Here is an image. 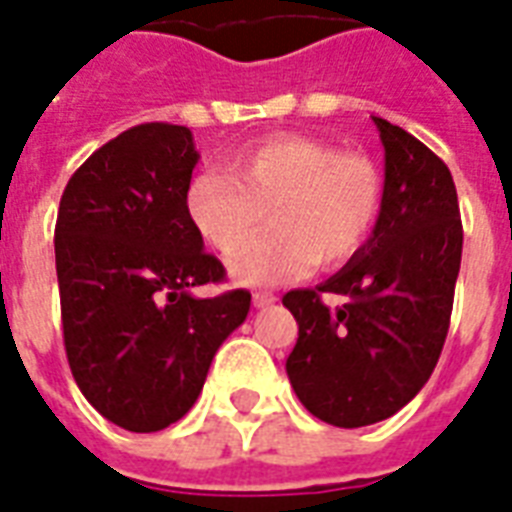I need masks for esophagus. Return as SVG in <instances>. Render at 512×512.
<instances>
[{"label": "esophagus", "instance_id": "obj_1", "mask_svg": "<svg viewBox=\"0 0 512 512\" xmlns=\"http://www.w3.org/2000/svg\"><path fill=\"white\" fill-rule=\"evenodd\" d=\"M277 301L275 293H253V307L256 310H264V307H272Z\"/></svg>", "mask_w": 512, "mask_h": 512}]
</instances>
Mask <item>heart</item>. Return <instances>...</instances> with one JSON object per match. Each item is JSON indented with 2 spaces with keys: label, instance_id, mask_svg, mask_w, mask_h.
Masks as SVG:
<instances>
[{
  "label": "heart",
  "instance_id": "1",
  "mask_svg": "<svg viewBox=\"0 0 512 512\" xmlns=\"http://www.w3.org/2000/svg\"><path fill=\"white\" fill-rule=\"evenodd\" d=\"M382 178L363 154L307 136H277L202 170L186 189V213L205 243L232 253L268 213L270 229L229 259L240 285H277L350 261L379 216Z\"/></svg>",
  "mask_w": 512,
  "mask_h": 512
}]
</instances>
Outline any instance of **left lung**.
Here are the masks:
<instances>
[{
	"label": "left lung",
	"mask_w": 512,
	"mask_h": 512,
	"mask_svg": "<svg viewBox=\"0 0 512 512\" xmlns=\"http://www.w3.org/2000/svg\"><path fill=\"white\" fill-rule=\"evenodd\" d=\"M384 146L379 216L360 251L318 288L283 304L299 323L285 360L296 398L334 427H366L406 406L433 374L449 334L462 261L457 186L441 157L374 117ZM320 292L348 304L328 311Z\"/></svg>",
	"instance_id": "obj_1"
}]
</instances>
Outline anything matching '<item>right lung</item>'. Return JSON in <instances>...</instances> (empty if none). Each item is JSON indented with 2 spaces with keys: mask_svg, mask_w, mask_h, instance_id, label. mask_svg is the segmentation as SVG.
<instances>
[{
  "mask_svg": "<svg viewBox=\"0 0 512 512\" xmlns=\"http://www.w3.org/2000/svg\"><path fill=\"white\" fill-rule=\"evenodd\" d=\"M200 160L192 130H125L69 178L55 221L63 344L90 406L130 433L178 422L213 355L251 310V293L197 299L224 280L186 213Z\"/></svg>",
  "mask_w": 512,
  "mask_h": 512,
  "instance_id": "1",
  "label": "right lung"
}]
</instances>
